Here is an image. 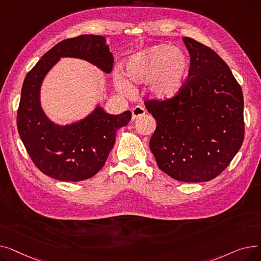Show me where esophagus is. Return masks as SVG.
I'll list each match as a JSON object with an SVG mask.
<instances>
[{
  "label": "esophagus",
  "instance_id": "34e87169",
  "mask_svg": "<svg viewBox=\"0 0 261 261\" xmlns=\"http://www.w3.org/2000/svg\"><path fill=\"white\" fill-rule=\"evenodd\" d=\"M145 109L141 106H136L135 108L132 109V119L135 120L136 118H139L145 114Z\"/></svg>",
  "mask_w": 261,
  "mask_h": 261
}]
</instances>
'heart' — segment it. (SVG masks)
<instances>
[{
  "mask_svg": "<svg viewBox=\"0 0 261 261\" xmlns=\"http://www.w3.org/2000/svg\"><path fill=\"white\" fill-rule=\"evenodd\" d=\"M187 55L169 44H159L131 56L126 62V79L115 77V86L125 94L133 92V84L150 80L149 90L158 100H169L184 88L189 74Z\"/></svg>",
  "mask_w": 261,
  "mask_h": 261,
  "instance_id": "obj_1",
  "label": "heart"
}]
</instances>
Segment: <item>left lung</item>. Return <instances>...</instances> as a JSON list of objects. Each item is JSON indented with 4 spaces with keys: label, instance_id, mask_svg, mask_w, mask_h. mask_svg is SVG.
Listing matches in <instances>:
<instances>
[{
    "label": "left lung",
    "instance_id": "left-lung-1",
    "mask_svg": "<svg viewBox=\"0 0 261 261\" xmlns=\"http://www.w3.org/2000/svg\"><path fill=\"white\" fill-rule=\"evenodd\" d=\"M190 55L182 91L145 101L156 120L150 150L172 179L207 182L234 159L244 139L243 94L228 65L211 47L184 37Z\"/></svg>",
    "mask_w": 261,
    "mask_h": 261
}]
</instances>
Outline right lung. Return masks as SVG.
I'll list each match as a JSON object with an SVG mask.
<instances>
[{
    "label": "right lung",
    "mask_w": 261,
    "mask_h": 261,
    "mask_svg": "<svg viewBox=\"0 0 261 261\" xmlns=\"http://www.w3.org/2000/svg\"><path fill=\"white\" fill-rule=\"evenodd\" d=\"M61 57L87 60L106 73L113 67V56L102 36L81 35L65 39L45 53L27 73L17 113L20 138L36 167L64 182L90 179L105 165L115 144L116 132L131 119V112L106 113L101 107L72 125L50 121L40 103L41 84Z\"/></svg>",
    "instance_id": "1"
}]
</instances>
